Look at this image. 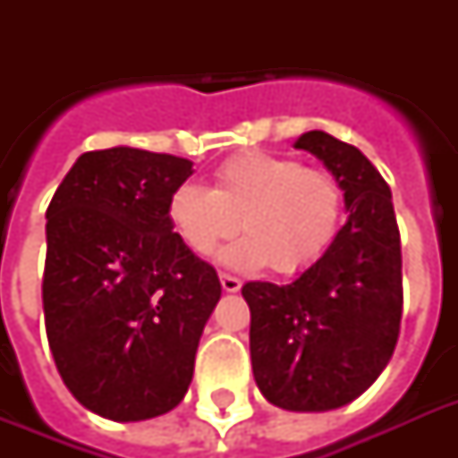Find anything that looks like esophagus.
Instances as JSON below:
<instances>
[{
  "label": "esophagus",
  "instance_id": "34e87169",
  "mask_svg": "<svg viewBox=\"0 0 458 458\" xmlns=\"http://www.w3.org/2000/svg\"><path fill=\"white\" fill-rule=\"evenodd\" d=\"M221 285L225 293H237L240 287H242V283L235 278V276H228V273H221Z\"/></svg>",
  "mask_w": 458,
  "mask_h": 458
}]
</instances>
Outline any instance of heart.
Returning <instances> with one entry per match:
<instances>
[{
    "label": "heart",
    "mask_w": 458,
    "mask_h": 458,
    "mask_svg": "<svg viewBox=\"0 0 458 458\" xmlns=\"http://www.w3.org/2000/svg\"><path fill=\"white\" fill-rule=\"evenodd\" d=\"M344 190L318 168L273 154H240L216 168L214 190L180 185L168 218L197 254L242 228L247 235L221 251L240 271L268 264L278 276H300L326 257L344 223Z\"/></svg>",
    "instance_id": "1"
}]
</instances>
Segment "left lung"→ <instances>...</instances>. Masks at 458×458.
Listing matches in <instances>:
<instances>
[{
  "label": "left lung",
  "instance_id": "left-lung-1",
  "mask_svg": "<svg viewBox=\"0 0 458 458\" xmlns=\"http://www.w3.org/2000/svg\"><path fill=\"white\" fill-rule=\"evenodd\" d=\"M294 147L333 173L349 221L326 257L294 283L242 287L251 370L271 404L327 411L369 390L397 347L402 247L390 185L354 145L309 131Z\"/></svg>",
  "mask_w": 458,
  "mask_h": 458
}]
</instances>
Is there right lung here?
<instances>
[{"mask_svg": "<svg viewBox=\"0 0 458 458\" xmlns=\"http://www.w3.org/2000/svg\"><path fill=\"white\" fill-rule=\"evenodd\" d=\"M190 175L171 154L85 152L47 207V340L71 394L104 419L161 416L192 383L221 283L168 218Z\"/></svg>", "mask_w": 458, "mask_h": 458, "instance_id": "right-lung-1", "label": "right lung"}]
</instances>
